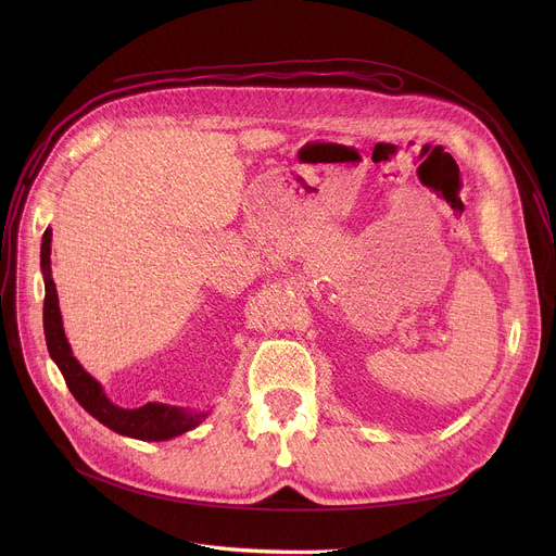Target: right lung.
<instances>
[{
  "mask_svg": "<svg viewBox=\"0 0 556 556\" xmlns=\"http://www.w3.org/2000/svg\"><path fill=\"white\" fill-rule=\"evenodd\" d=\"M50 242H52V230L46 228L41 237V270H43V283H46V299H43V332H46V345L61 369L67 389L90 416H94L101 425L108 429L144 440V442H163L172 440L176 435H182L191 429H195L206 414L204 412H191L182 407L161 405V403H147L138 409H123L116 407L101 387L97 378H92L81 363L72 356V348L63 332L61 321V309H59V296L52 281L50 270Z\"/></svg>",
  "mask_w": 556,
  "mask_h": 556,
  "instance_id": "obj_1",
  "label": "right lung"
}]
</instances>
